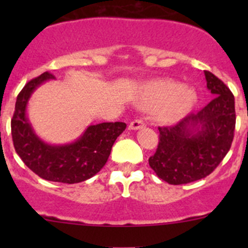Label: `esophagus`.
<instances>
[{
  "mask_svg": "<svg viewBox=\"0 0 248 248\" xmlns=\"http://www.w3.org/2000/svg\"><path fill=\"white\" fill-rule=\"evenodd\" d=\"M142 127H145L144 121H142V120L137 119V120H134V121H132L131 124H129L128 128L132 129V131H137V129L142 128Z\"/></svg>",
  "mask_w": 248,
  "mask_h": 248,
  "instance_id": "34e87169",
  "label": "esophagus"
}]
</instances>
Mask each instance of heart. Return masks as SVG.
I'll return each mask as SVG.
<instances>
[{
	"instance_id": "b5f03b06",
	"label": "heart",
	"mask_w": 248,
	"mask_h": 248,
	"mask_svg": "<svg viewBox=\"0 0 248 248\" xmlns=\"http://www.w3.org/2000/svg\"><path fill=\"white\" fill-rule=\"evenodd\" d=\"M197 92L189 86H182L172 80H158L140 87L137 103L144 109H156L161 121L180 119L194 107Z\"/></svg>"
}]
</instances>
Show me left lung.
<instances>
[{
  "mask_svg": "<svg viewBox=\"0 0 248 248\" xmlns=\"http://www.w3.org/2000/svg\"><path fill=\"white\" fill-rule=\"evenodd\" d=\"M206 87L215 98L197 114L179 124L158 127L159 142L149 164L157 176L170 185L206 177L228 154L234 138V96L222 80L205 71Z\"/></svg>",
  "mask_w": 248,
  "mask_h": 248,
  "instance_id": "left-lung-1",
  "label": "left lung"
}]
</instances>
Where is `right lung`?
I'll use <instances>...</instances> for the list:
<instances>
[{
  "label": "right lung",
  "mask_w": 248,
  "mask_h": 248,
  "mask_svg": "<svg viewBox=\"0 0 248 248\" xmlns=\"http://www.w3.org/2000/svg\"><path fill=\"white\" fill-rule=\"evenodd\" d=\"M55 79L51 73L41 74L27 82L17 94L12 119V137L16 154L34 174L47 181L78 184L97 174L109 158L117 137L126 129L124 122L91 124L76 141L51 145L43 141L26 116L30 98L37 87Z\"/></svg>",
  "instance_id": "add662e5"
}]
</instances>
